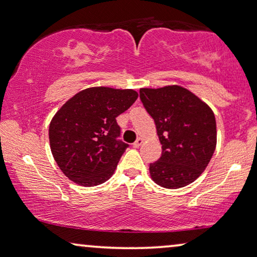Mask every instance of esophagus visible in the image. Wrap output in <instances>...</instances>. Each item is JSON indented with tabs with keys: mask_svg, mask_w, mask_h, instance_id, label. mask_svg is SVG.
Returning <instances> with one entry per match:
<instances>
[{
	"mask_svg": "<svg viewBox=\"0 0 257 257\" xmlns=\"http://www.w3.org/2000/svg\"><path fill=\"white\" fill-rule=\"evenodd\" d=\"M142 143H143V139H141V138H139L138 140H136V141L134 142V145H133V146H134L135 147V148H139V147L140 146H141L142 145Z\"/></svg>",
	"mask_w": 257,
	"mask_h": 257,
	"instance_id": "1",
	"label": "esophagus"
}]
</instances>
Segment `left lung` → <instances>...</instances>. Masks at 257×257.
<instances>
[{
    "label": "left lung",
    "mask_w": 257,
    "mask_h": 257,
    "mask_svg": "<svg viewBox=\"0 0 257 257\" xmlns=\"http://www.w3.org/2000/svg\"><path fill=\"white\" fill-rule=\"evenodd\" d=\"M143 107L156 124L162 155L150 163L161 187L177 189L194 182L213 157L216 121L211 109L186 88L140 89Z\"/></svg>",
    "instance_id": "1"
}]
</instances>
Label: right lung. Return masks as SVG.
<instances>
[{
	"label": "right lung",
	"instance_id": "right-lung-1",
	"mask_svg": "<svg viewBox=\"0 0 257 257\" xmlns=\"http://www.w3.org/2000/svg\"><path fill=\"white\" fill-rule=\"evenodd\" d=\"M132 89L88 88L71 97L49 125L51 153L68 179L94 187L112 175L128 143L116 117L138 98Z\"/></svg>",
	"mask_w": 257,
	"mask_h": 257
}]
</instances>
